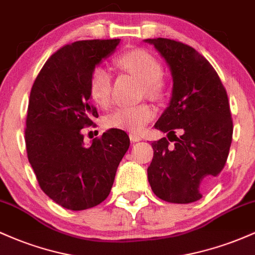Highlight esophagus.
I'll return each instance as SVG.
<instances>
[{
    "instance_id": "obj_1",
    "label": "esophagus",
    "mask_w": 255,
    "mask_h": 255,
    "mask_svg": "<svg viewBox=\"0 0 255 255\" xmlns=\"http://www.w3.org/2000/svg\"><path fill=\"white\" fill-rule=\"evenodd\" d=\"M129 139L133 142H136V141H140L142 137H141V135H140V134H137V133H129Z\"/></svg>"
}]
</instances>
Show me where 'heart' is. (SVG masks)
<instances>
[{
	"instance_id": "heart-1",
	"label": "heart",
	"mask_w": 255,
	"mask_h": 255,
	"mask_svg": "<svg viewBox=\"0 0 255 255\" xmlns=\"http://www.w3.org/2000/svg\"><path fill=\"white\" fill-rule=\"evenodd\" d=\"M118 64L126 72L139 78L144 83L145 92L154 96L163 90V67L153 55L145 50H129L118 57ZM89 90L91 98L101 107H109L113 99V75L108 67L96 66L90 77ZM153 107L147 103L121 105L105 118V125L134 131H141L154 118Z\"/></svg>"
}]
</instances>
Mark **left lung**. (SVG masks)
<instances>
[{
  "mask_svg": "<svg viewBox=\"0 0 255 255\" xmlns=\"http://www.w3.org/2000/svg\"><path fill=\"white\" fill-rule=\"evenodd\" d=\"M145 42L165 58L174 81L170 104L154 125L169 139L152 142L148 182L162 200L194 203L221 174L229 154L234 127L227 91L211 63L192 46L168 38Z\"/></svg>",
  "mask_w": 255,
  "mask_h": 255,
  "instance_id": "left-lung-1",
  "label": "left lung"
}]
</instances>
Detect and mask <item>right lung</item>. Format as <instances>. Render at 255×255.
Returning <instances> with one entry per match:
<instances>
[{"mask_svg": "<svg viewBox=\"0 0 255 255\" xmlns=\"http://www.w3.org/2000/svg\"><path fill=\"white\" fill-rule=\"evenodd\" d=\"M120 39L78 40L52 54L28 99L25 142L40 189L64 209L97 206L108 198L118 166L129 147L125 130L111 128L84 144L83 129L98 118L90 77Z\"/></svg>", "mask_w": 255, "mask_h": 255, "instance_id": "right-lung-1", "label": "right lung"}]
</instances>
